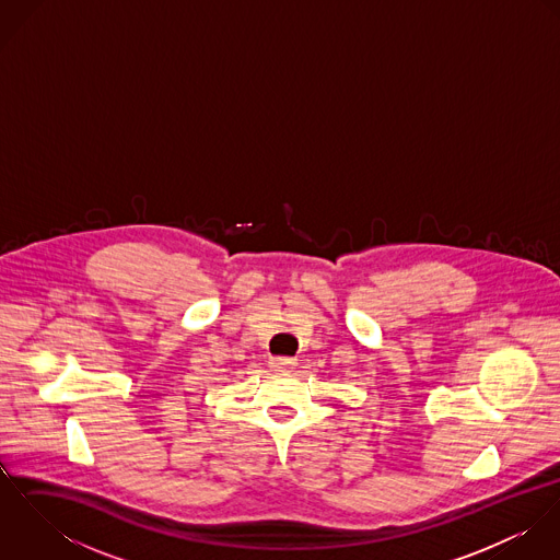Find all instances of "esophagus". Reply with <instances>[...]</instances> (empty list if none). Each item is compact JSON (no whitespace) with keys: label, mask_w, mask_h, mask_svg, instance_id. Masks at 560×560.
I'll return each instance as SVG.
<instances>
[{"label":"esophagus","mask_w":560,"mask_h":560,"mask_svg":"<svg viewBox=\"0 0 560 560\" xmlns=\"http://www.w3.org/2000/svg\"><path fill=\"white\" fill-rule=\"evenodd\" d=\"M271 366L276 371H280V373H289V371H293L298 366V360H293V358H273Z\"/></svg>","instance_id":"1"}]
</instances>
